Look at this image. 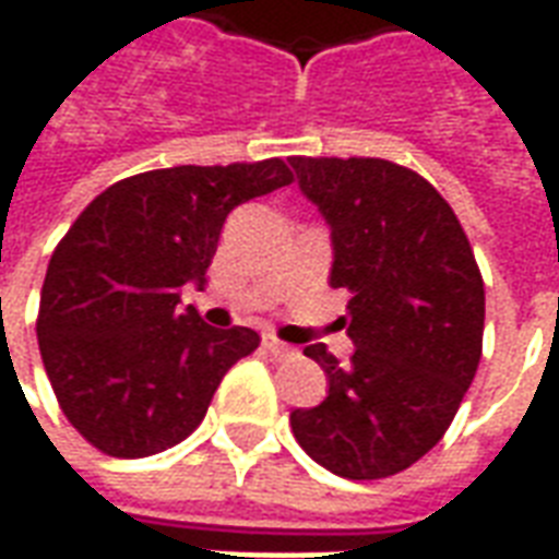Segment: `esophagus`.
I'll return each instance as SVG.
<instances>
[{
	"label": "esophagus",
	"instance_id": "34e87169",
	"mask_svg": "<svg viewBox=\"0 0 559 559\" xmlns=\"http://www.w3.org/2000/svg\"><path fill=\"white\" fill-rule=\"evenodd\" d=\"M263 347H266L275 359H290V356H296V347L284 344V341H278L275 335H263Z\"/></svg>",
	"mask_w": 559,
	"mask_h": 559
}]
</instances>
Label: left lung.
Returning a JSON list of instances; mask_svg holds the SVG:
<instances>
[{
    "label": "left lung",
    "instance_id": "obj_1",
    "mask_svg": "<svg viewBox=\"0 0 559 559\" xmlns=\"http://www.w3.org/2000/svg\"><path fill=\"white\" fill-rule=\"evenodd\" d=\"M332 230L329 284L353 293L341 365L308 344L329 380L293 411L296 440L344 479H383L440 443L476 377L485 287L467 236L419 173L383 158H290Z\"/></svg>",
    "mask_w": 559,
    "mask_h": 559
}]
</instances>
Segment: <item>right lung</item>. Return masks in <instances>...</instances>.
Instances as JSON below:
<instances>
[{
	"label": "right lung",
	"mask_w": 559,
	"mask_h": 559,
	"mask_svg": "<svg viewBox=\"0 0 559 559\" xmlns=\"http://www.w3.org/2000/svg\"><path fill=\"white\" fill-rule=\"evenodd\" d=\"M281 158L138 173L92 200L56 245L38 347L59 407L95 449L146 457L194 431L224 374L257 350L254 329H212L188 305L224 221L290 185Z\"/></svg>",
	"instance_id": "obj_1"
}]
</instances>
